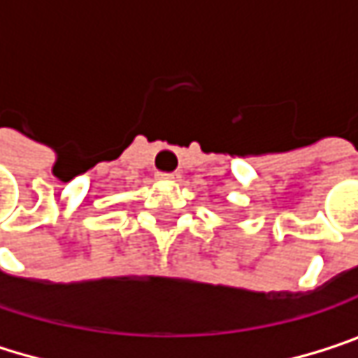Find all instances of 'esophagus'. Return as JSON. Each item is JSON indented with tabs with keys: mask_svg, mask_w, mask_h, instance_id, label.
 Returning a JSON list of instances; mask_svg holds the SVG:
<instances>
[{
	"mask_svg": "<svg viewBox=\"0 0 358 358\" xmlns=\"http://www.w3.org/2000/svg\"><path fill=\"white\" fill-rule=\"evenodd\" d=\"M155 178L157 180H180L178 172H157L155 174Z\"/></svg>",
	"mask_w": 358,
	"mask_h": 358,
	"instance_id": "obj_1",
	"label": "esophagus"
}]
</instances>
